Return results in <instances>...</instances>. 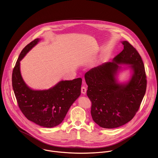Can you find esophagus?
Instances as JSON below:
<instances>
[{
  "label": "esophagus",
  "mask_w": 158,
  "mask_h": 158,
  "mask_svg": "<svg viewBox=\"0 0 158 158\" xmlns=\"http://www.w3.org/2000/svg\"><path fill=\"white\" fill-rule=\"evenodd\" d=\"M86 92H87V89H86V88H85L84 86L82 87H81V93H82V94H85Z\"/></svg>",
  "instance_id": "1"
}]
</instances>
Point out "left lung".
<instances>
[{"mask_svg": "<svg viewBox=\"0 0 158 158\" xmlns=\"http://www.w3.org/2000/svg\"><path fill=\"white\" fill-rule=\"evenodd\" d=\"M124 49L111 62L90 69L84 75L87 95L92 102L91 116L100 127L112 129L130 121L136 114L146 90L142 59L132 45L124 40ZM122 64H126L123 66ZM129 69L130 79L118 81L121 71Z\"/></svg>", "mask_w": 158, "mask_h": 158, "instance_id": "1", "label": "left lung"}]
</instances>
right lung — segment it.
Returning <instances> with one entry per match:
<instances>
[{
  "mask_svg": "<svg viewBox=\"0 0 158 158\" xmlns=\"http://www.w3.org/2000/svg\"><path fill=\"white\" fill-rule=\"evenodd\" d=\"M35 39L23 49L12 73V87L20 109L29 121L44 127H53L64 120L69 108L80 96L82 79L62 80L53 87L35 90L27 85L20 73V61L38 44Z\"/></svg>",
  "mask_w": 158,
  "mask_h": 158,
  "instance_id": "add662e5",
  "label": "right lung"
}]
</instances>
